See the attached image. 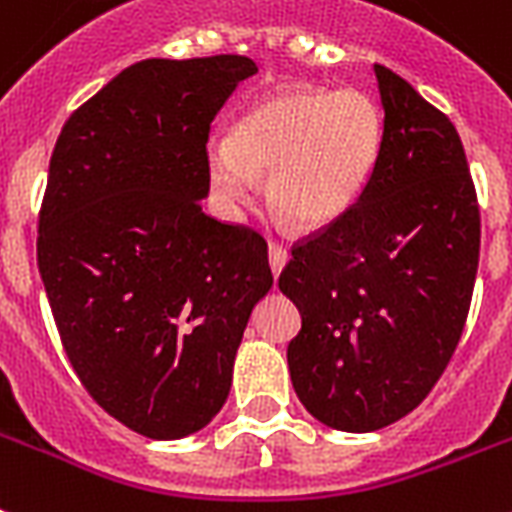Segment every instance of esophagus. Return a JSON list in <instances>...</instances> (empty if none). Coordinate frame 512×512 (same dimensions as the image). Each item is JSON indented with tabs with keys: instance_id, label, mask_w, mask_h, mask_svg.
<instances>
[{
	"instance_id": "34e87169",
	"label": "esophagus",
	"mask_w": 512,
	"mask_h": 512,
	"mask_svg": "<svg viewBox=\"0 0 512 512\" xmlns=\"http://www.w3.org/2000/svg\"><path fill=\"white\" fill-rule=\"evenodd\" d=\"M268 263H270V270H273V276H281V270H284V265L289 263V249L284 247V244L278 242H270L268 244Z\"/></svg>"
}]
</instances>
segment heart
Returning <instances> with one entry per match:
<instances>
[{"label": "heart", "mask_w": 512, "mask_h": 512, "mask_svg": "<svg viewBox=\"0 0 512 512\" xmlns=\"http://www.w3.org/2000/svg\"><path fill=\"white\" fill-rule=\"evenodd\" d=\"M381 110L357 89L273 91L249 107L231 139L207 141V173L220 202L242 205L270 173L268 202L294 228H326L363 197L381 152Z\"/></svg>", "instance_id": "1"}]
</instances>
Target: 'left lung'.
<instances>
[{"mask_svg":"<svg viewBox=\"0 0 512 512\" xmlns=\"http://www.w3.org/2000/svg\"><path fill=\"white\" fill-rule=\"evenodd\" d=\"M384 136L363 197L292 249L278 289L302 313L286 360L307 413L378 431L426 400L463 334L481 218L444 112L373 65Z\"/></svg>","mask_w":512,"mask_h":512,"instance_id":"obj_1","label":"left lung"}]
</instances>
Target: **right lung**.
Segmentation results:
<instances>
[{"label": "right lung", "mask_w": 512, "mask_h": 512, "mask_svg": "<svg viewBox=\"0 0 512 512\" xmlns=\"http://www.w3.org/2000/svg\"><path fill=\"white\" fill-rule=\"evenodd\" d=\"M257 65L141 60L62 126L39 215V270L62 347L102 410L149 439L223 407L268 244L202 213L210 123Z\"/></svg>", "instance_id": "1"}]
</instances>
